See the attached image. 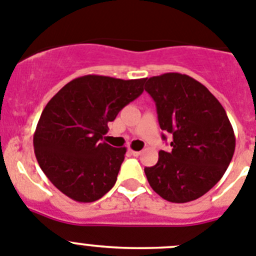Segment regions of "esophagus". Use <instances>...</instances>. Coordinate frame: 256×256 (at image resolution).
Listing matches in <instances>:
<instances>
[{"label":"esophagus","instance_id":"obj_1","mask_svg":"<svg viewBox=\"0 0 256 256\" xmlns=\"http://www.w3.org/2000/svg\"><path fill=\"white\" fill-rule=\"evenodd\" d=\"M128 153H130L131 156H140V153H142V152H138V150H132V149H128Z\"/></svg>","mask_w":256,"mask_h":256}]
</instances>
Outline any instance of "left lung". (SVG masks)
I'll use <instances>...</instances> for the list:
<instances>
[{"label":"left lung","instance_id":"1","mask_svg":"<svg viewBox=\"0 0 256 256\" xmlns=\"http://www.w3.org/2000/svg\"><path fill=\"white\" fill-rule=\"evenodd\" d=\"M145 90L156 102L160 128L174 138L172 150H160L156 164L144 168L149 185L167 202H192L222 178L231 162V122L217 98L185 74L146 78Z\"/></svg>","mask_w":256,"mask_h":256}]
</instances>
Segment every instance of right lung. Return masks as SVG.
<instances>
[{
  "mask_svg": "<svg viewBox=\"0 0 256 256\" xmlns=\"http://www.w3.org/2000/svg\"><path fill=\"white\" fill-rule=\"evenodd\" d=\"M144 82L85 75L47 103L34 132V153L48 180L66 196L92 202L114 188L126 148H114L103 135L108 122L142 93Z\"/></svg>",
  "mask_w": 256,
  "mask_h": 256,
  "instance_id": "1",
  "label": "right lung"
}]
</instances>
